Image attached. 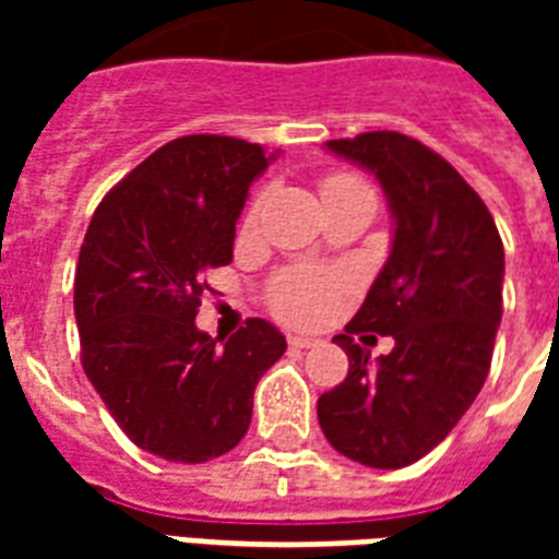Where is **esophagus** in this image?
<instances>
[{"label":"esophagus","mask_w":559,"mask_h":559,"mask_svg":"<svg viewBox=\"0 0 559 559\" xmlns=\"http://www.w3.org/2000/svg\"><path fill=\"white\" fill-rule=\"evenodd\" d=\"M287 342H289V348H313L319 340H316V336H307V333H289Z\"/></svg>","instance_id":"obj_1"}]
</instances>
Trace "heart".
<instances>
[{
  "mask_svg": "<svg viewBox=\"0 0 559 559\" xmlns=\"http://www.w3.org/2000/svg\"><path fill=\"white\" fill-rule=\"evenodd\" d=\"M345 191H371V188L359 177H354V174H342V170L328 174L322 179V200ZM258 209H261V200H254L249 211H246V226H252L254 219H258ZM342 287H345L342 278L328 275V272L287 270L272 278L270 307L281 319H289V322H316L324 313H331Z\"/></svg>",
  "mask_w": 559,
  "mask_h": 559,
  "instance_id": "heart-1",
  "label": "heart"
}]
</instances>
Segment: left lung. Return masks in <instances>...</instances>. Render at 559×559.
Listing matches in <instances>:
<instances>
[{"label": "left lung", "instance_id": "obj_1", "mask_svg": "<svg viewBox=\"0 0 559 559\" xmlns=\"http://www.w3.org/2000/svg\"><path fill=\"white\" fill-rule=\"evenodd\" d=\"M328 151L380 179L391 254L345 333L348 377L319 397L331 447L366 467L415 464L452 432L485 385L502 322L504 249L490 211L450 162L417 139L373 130ZM391 335L377 364L353 333Z\"/></svg>", "mask_w": 559, "mask_h": 559}]
</instances>
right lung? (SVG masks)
Instances as JSON below:
<instances>
[{
    "mask_svg": "<svg viewBox=\"0 0 559 559\" xmlns=\"http://www.w3.org/2000/svg\"><path fill=\"white\" fill-rule=\"evenodd\" d=\"M261 144L182 135L100 200L74 272L81 362L135 447L202 464L235 450L252 394L287 350L275 324L249 319L226 342L193 319L205 272L231 263L249 186L270 168Z\"/></svg>",
    "mask_w": 559,
    "mask_h": 559,
    "instance_id": "obj_1",
    "label": "right lung"
}]
</instances>
